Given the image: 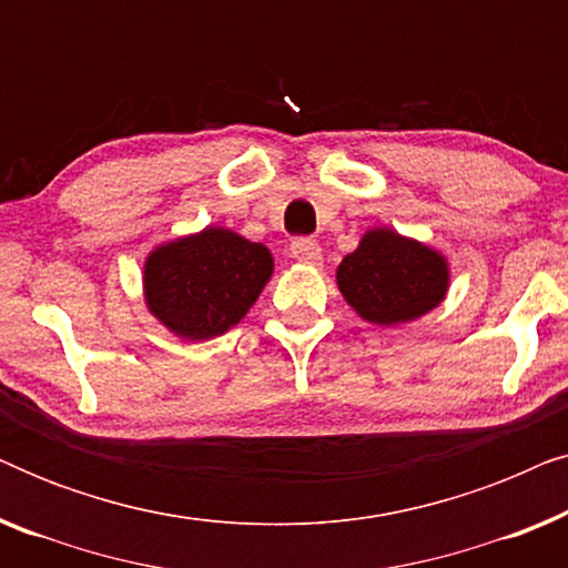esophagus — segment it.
Listing matches in <instances>:
<instances>
[{"label":"esophagus","mask_w":568,"mask_h":568,"mask_svg":"<svg viewBox=\"0 0 568 568\" xmlns=\"http://www.w3.org/2000/svg\"><path fill=\"white\" fill-rule=\"evenodd\" d=\"M290 253H292L297 261L310 263V266H317V263L323 261L321 245H317L315 240H310V237H297V240H294V243L290 245Z\"/></svg>","instance_id":"34e87169"}]
</instances>
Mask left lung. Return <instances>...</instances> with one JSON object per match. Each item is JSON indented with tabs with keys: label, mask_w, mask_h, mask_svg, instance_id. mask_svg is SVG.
<instances>
[{
	"label": "left lung",
	"mask_w": 568,
	"mask_h": 568,
	"mask_svg": "<svg viewBox=\"0 0 568 568\" xmlns=\"http://www.w3.org/2000/svg\"><path fill=\"white\" fill-rule=\"evenodd\" d=\"M336 284L362 321L400 325L432 313L447 297L449 263L426 243L375 227L338 263Z\"/></svg>",
	"instance_id": "left-lung-1"
}]
</instances>
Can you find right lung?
<instances>
[{"label":"right lung","mask_w":568,"mask_h":568,"mask_svg":"<svg viewBox=\"0 0 568 568\" xmlns=\"http://www.w3.org/2000/svg\"><path fill=\"white\" fill-rule=\"evenodd\" d=\"M271 274L266 245L227 227H204L146 255L144 302L173 336L209 341L243 321Z\"/></svg>","instance_id":"obj_1"}]
</instances>
